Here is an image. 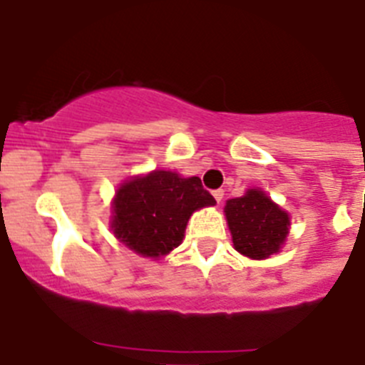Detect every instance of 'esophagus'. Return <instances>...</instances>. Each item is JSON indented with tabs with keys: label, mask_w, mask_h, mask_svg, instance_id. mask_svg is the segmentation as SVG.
<instances>
[{
	"label": "esophagus",
	"mask_w": 365,
	"mask_h": 365,
	"mask_svg": "<svg viewBox=\"0 0 365 365\" xmlns=\"http://www.w3.org/2000/svg\"><path fill=\"white\" fill-rule=\"evenodd\" d=\"M213 197H215L217 202H220L225 198V191H222V189H215V191H213Z\"/></svg>",
	"instance_id": "34e87169"
}]
</instances>
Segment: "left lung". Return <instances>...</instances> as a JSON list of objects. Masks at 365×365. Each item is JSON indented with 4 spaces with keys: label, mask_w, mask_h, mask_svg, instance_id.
<instances>
[{
    "label": "left lung",
    "mask_w": 365,
    "mask_h": 365,
    "mask_svg": "<svg viewBox=\"0 0 365 365\" xmlns=\"http://www.w3.org/2000/svg\"><path fill=\"white\" fill-rule=\"evenodd\" d=\"M225 213L235 250L249 258H269L286 240L289 217L258 189L226 202Z\"/></svg>",
    "instance_id": "1"
}]
</instances>
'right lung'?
Wrapping results in <instances>:
<instances>
[{"label":"right lung","instance_id":"obj_1","mask_svg":"<svg viewBox=\"0 0 365 365\" xmlns=\"http://www.w3.org/2000/svg\"><path fill=\"white\" fill-rule=\"evenodd\" d=\"M213 204L215 198L202 187L200 178L154 170L116 191L113 232L140 256L159 258L182 243L192 211Z\"/></svg>","mask_w":365,"mask_h":365}]
</instances>
